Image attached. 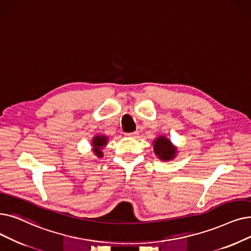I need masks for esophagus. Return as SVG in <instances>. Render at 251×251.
<instances>
[{
  "label": "esophagus",
  "instance_id": "esophagus-1",
  "mask_svg": "<svg viewBox=\"0 0 251 251\" xmlns=\"http://www.w3.org/2000/svg\"><path fill=\"white\" fill-rule=\"evenodd\" d=\"M139 132L138 131H134V132H130V133H127L126 135L129 136V137H133V138H136L138 136Z\"/></svg>",
  "mask_w": 251,
  "mask_h": 251
}]
</instances>
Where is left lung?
I'll use <instances>...</instances> for the list:
<instances>
[{
    "label": "left lung",
    "mask_w": 251,
    "mask_h": 251,
    "mask_svg": "<svg viewBox=\"0 0 251 251\" xmlns=\"http://www.w3.org/2000/svg\"><path fill=\"white\" fill-rule=\"evenodd\" d=\"M152 145H154V152L156 156H158V158L162 161L172 160L176 155V148L164 135H161L155 139Z\"/></svg>",
    "instance_id": "obj_1"
}]
</instances>
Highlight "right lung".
Masks as SVG:
<instances>
[{"label":"right lung","instance_id":"add662e5","mask_svg":"<svg viewBox=\"0 0 251 251\" xmlns=\"http://www.w3.org/2000/svg\"><path fill=\"white\" fill-rule=\"evenodd\" d=\"M107 137L105 135H95L92 139V147H93V151L94 154L99 157L101 158L103 156L102 154V148L106 146L107 144Z\"/></svg>","mask_w":251,"mask_h":251}]
</instances>
